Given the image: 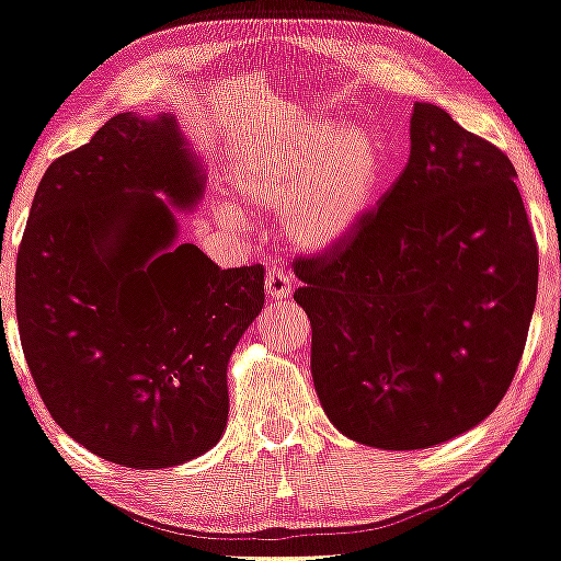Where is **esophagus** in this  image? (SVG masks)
Returning a JSON list of instances; mask_svg holds the SVG:
<instances>
[{
  "mask_svg": "<svg viewBox=\"0 0 561 561\" xmlns=\"http://www.w3.org/2000/svg\"><path fill=\"white\" fill-rule=\"evenodd\" d=\"M264 287H266V295H270V299H274V302H282V299L291 297L295 279H291V274L287 270H282V266H272L264 277Z\"/></svg>",
  "mask_w": 561,
  "mask_h": 561,
  "instance_id": "1",
  "label": "esophagus"
}]
</instances>
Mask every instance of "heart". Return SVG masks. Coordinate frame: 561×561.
I'll list each match as a JSON object with an SVG mask.
<instances>
[{
    "instance_id": "obj_1",
    "label": "heart",
    "mask_w": 561,
    "mask_h": 561,
    "mask_svg": "<svg viewBox=\"0 0 561 561\" xmlns=\"http://www.w3.org/2000/svg\"><path fill=\"white\" fill-rule=\"evenodd\" d=\"M380 175L382 156L370 133L314 115L282 144L266 140L233 163L229 183L254 211L282 214L297 244L324 252L360 227ZM219 216L244 221L231 206H221Z\"/></svg>"
}]
</instances>
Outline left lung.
<instances>
[{
  "label": "left lung",
  "instance_id": "1",
  "mask_svg": "<svg viewBox=\"0 0 561 561\" xmlns=\"http://www.w3.org/2000/svg\"><path fill=\"white\" fill-rule=\"evenodd\" d=\"M504 150L415 103L411 158L380 206L295 259L312 378L334 428L431 448L496 411L537 302L539 252Z\"/></svg>",
  "mask_w": 561,
  "mask_h": 561
}]
</instances>
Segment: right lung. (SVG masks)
<instances>
[{
    "label": "right lung",
    "instance_id": "obj_1",
    "mask_svg": "<svg viewBox=\"0 0 561 561\" xmlns=\"http://www.w3.org/2000/svg\"><path fill=\"white\" fill-rule=\"evenodd\" d=\"M204 169L171 113H121L42 175L14 305L55 423L128 468L181 466L227 428L229 357L264 307V266L179 241ZM2 309V307H0Z\"/></svg>",
    "mask_w": 561,
    "mask_h": 561
}]
</instances>
